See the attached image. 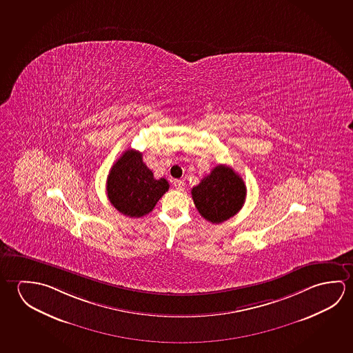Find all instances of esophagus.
<instances>
[{"label": "esophagus", "mask_w": 353, "mask_h": 353, "mask_svg": "<svg viewBox=\"0 0 353 353\" xmlns=\"http://www.w3.org/2000/svg\"><path fill=\"white\" fill-rule=\"evenodd\" d=\"M174 188H176L177 191H183L185 187V181H182V179H176L174 182Z\"/></svg>", "instance_id": "esophagus-1"}]
</instances>
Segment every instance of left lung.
<instances>
[{"label":"left lung","instance_id":"1","mask_svg":"<svg viewBox=\"0 0 353 353\" xmlns=\"http://www.w3.org/2000/svg\"><path fill=\"white\" fill-rule=\"evenodd\" d=\"M192 198L204 219L219 224L243 208L246 185L232 168L218 165L192 188Z\"/></svg>","mask_w":353,"mask_h":353}]
</instances>
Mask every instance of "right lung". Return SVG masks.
Masks as SVG:
<instances>
[{"mask_svg":"<svg viewBox=\"0 0 353 353\" xmlns=\"http://www.w3.org/2000/svg\"><path fill=\"white\" fill-rule=\"evenodd\" d=\"M168 191L165 179H154L143 162L139 151L128 149L110 168L107 196L112 205L129 218L150 213L159 199Z\"/></svg>","mask_w":353,"mask_h":353,"instance_id":"add662e5","label":"right lung"}]
</instances>
